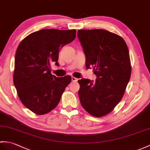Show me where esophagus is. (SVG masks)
Wrapping results in <instances>:
<instances>
[{
	"label": "esophagus",
	"instance_id": "1",
	"mask_svg": "<svg viewBox=\"0 0 150 150\" xmlns=\"http://www.w3.org/2000/svg\"><path fill=\"white\" fill-rule=\"evenodd\" d=\"M77 81H78V79L74 77V76H72V77H71V81L72 82H76Z\"/></svg>",
	"mask_w": 150,
	"mask_h": 150
}]
</instances>
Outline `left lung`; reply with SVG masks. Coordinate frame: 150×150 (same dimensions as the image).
<instances>
[{"label":"left lung","mask_w":150,"mask_h":150,"mask_svg":"<svg viewBox=\"0 0 150 150\" xmlns=\"http://www.w3.org/2000/svg\"><path fill=\"white\" fill-rule=\"evenodd\" d=\"M77 36L86 56V68H93L95 81L79 80L81 105L93 116L110 113L120 102L131 75L129 52L125 41L103 29L79 30Z\"/></svg>","instance_id":"left-lung-1"}]
</instances>
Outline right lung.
Listing matches in <instances>:
<instances>
[{"mask_svg":"<svg viewBox=\"0 0 150 150\" xmlns=\"http://www.w3.org/2000/svg\"><path fill=\"white\" fill-rule=\"evenodd\" d=\"M76 30L42 29L21 41L15 58L13 82L21 102L38 115L57 107L70 76L52 75V63L59 66V52L75 40Z\"/></svg>","mask_w":150,"mask_h":150,"instance_id":"obj_1","label":"right lung"}]
</instances>
